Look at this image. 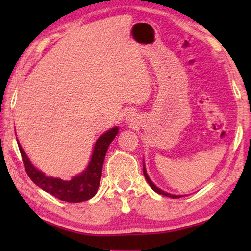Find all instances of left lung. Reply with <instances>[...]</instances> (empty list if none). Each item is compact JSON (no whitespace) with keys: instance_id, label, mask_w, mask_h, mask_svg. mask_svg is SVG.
Segmentation results:
<instances>
[{"instance_id":"8db88e82","label":"left lung","mask_w":251,"mask_h":251,"mask_svg":"<svg viewBox=\"0 0 251 251\" xmlns=\"http://www.w3.org/2000/svg\"><path fill=\"white\" fill-rule=\"evenodd\" d=\"M143 173H144V176H145V178H146L147 182H148V184H150V186L151 187L152 189L155 190L156 193H158V194H160V195H164V196H167V197H172V198H179V197H181V196H176V195H171V194H168V193H165V192H163V190H161V189H159L158 187H156L154 184H152V181L150 179V177H148L147 173H146V171H145V167L143 168Z\"/></svg>"}]
</instances>
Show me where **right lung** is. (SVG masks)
I'll return each instance as SVG.
<instances>
[{
    "label": "right lung",
    "instance_id": "right-lung-1",
    "mask_svg": "<svg viewBox=\"0 0 251 251\" xmlns=\"http://www.w3.org/2000/svg\"><path fill=\"white\" fill-rule=\"evenodd\" d=\"M117 133L118 128L115 127V128L108 130L107 133L103 134L97 139L91 163L86 168V171L78 176L73 177V179H71L70 181H64L58 179V178L46 177L43 173L37 171L31 164V161L28 160L27 156L25 155L20 144L19 148L21 156H22L25 171H26L28 177L31 178L34 184L63 201L76 203L88 201L93 196H95L97 189L100 187L101 169H103L106 151H107L109 144L113 142Z\"/></svg>",
    "mask_w": 251,
    "mask_h": 251
}]
</instances>
